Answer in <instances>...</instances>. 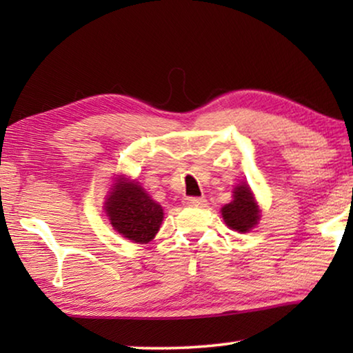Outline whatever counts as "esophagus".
I'll return each mask as SVG.
<instances>
[{
	"mask_svg": "<svg viewBox=\"0 0 353 353\" xmlns=\"http://www.w3.org/2000/svg\"><path fill=\"white\" fill-rule=\"evenodd\" d=\"M183 202L188 207H204L207 201L204 198H185Z\"/></svg>",
	"mask_w": 353,
	"mask_h": 353,
	"instance_id": "obj_1",
	"label": "esophagus"
}]
</instances>
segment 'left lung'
Returning <instances> with one entry per match:
<instances>
[{"label": "left lung", "mask_w": 353, "mask_h": 353, "mask_svg": "<svg viewBox=\"0 0 353 353\" xmlns=\"http://www.w3.org/2000/svg\"><path fill=\"white\" fill-rule=\"evenodd\" d=\"M221 213L232 230L243 232V234L252 229L260 219V208L246 183L236 185L234 188V201L221 208Z\"/></svg>", "instance_id": "1"}]
</instances>
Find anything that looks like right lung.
Masks as SVG:
<instances>
[{
  "mask_svg": "<svg viewBox=\"0 0 353 353\" xmlns=\"http://www.w3.org/2000/svg\"><path fill=\"white\" fill-rule=\"evenodd\" d=\"M104 207L113 229L134 243L151 241L163 221V208L159 202L151 199L139 182L126 177L113 183Z\"/></svg>",
  "mask_w": 353,
  "mask_h": 353,
  "instance_id": "1",
  "label": "right lung"
}]
</instances>
